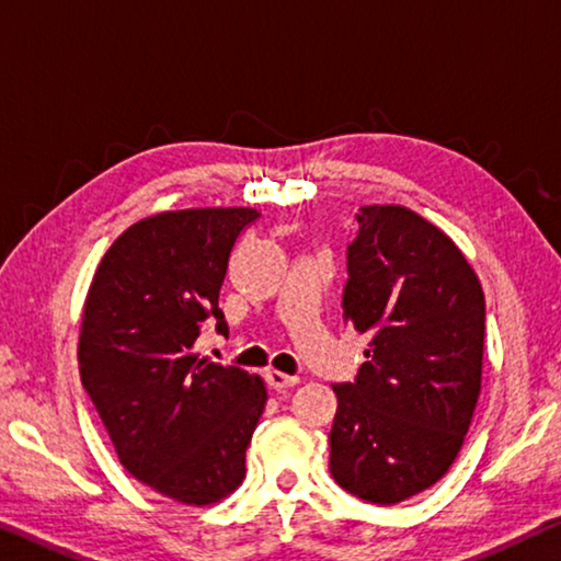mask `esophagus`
<instances>
[{"label":"esophagus","instance_id":"1","mask_svg":"<svg viewBox=\"0 0 561 561\" xmlns=\"http://www.w3.org/2000/svg\"><path fill=\"white\" fill-rule=\"evenodd\" d=\"M266 385L272 389H289V387H297L299 385V377L297 375H284L279 369H266Z\"/></svg>","mask_w":561,"mask_h":561}]
</instances>
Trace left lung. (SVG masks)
Instances as JSON below:
<instances>
[{"instance_id":"obj_1","label":"left lung","mask_w":561,"mask_h":561,"mask_svg":"<svg viewBox=\"0 0 561 561\" xmlns=\"http://www.w3.org/2000/svg\"><path fill=\"white\" fill-rule=\"evenodd\" d=\"M342 319L369 334L357 381L336 385L329 472L371 504H399L455 465L484 362V291L461 249L402 204L359 209Z\"/></svg>"}]
</instances>
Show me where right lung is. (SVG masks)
Listing matches in <instances>:
<instances>
[{"instance_id": "obj_1", "label": "right lung", "mask_w": 561, "mask_h": 561, "mask_svg": "<svg viewBox=\"0 0 561 561\" xmlns=\"http://www.w3.org/2000/svg\"><path fill=\"white\" fill-rule=\"evenodd\" d=\"M249 207L159 211L114 239L89 284L79 377L131 477L169 500L207 506L242 484L266 404L262 377L194 350L219 309Z\"/></svg>"}]
</instances>
